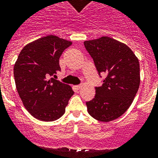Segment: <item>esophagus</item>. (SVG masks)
<instances>
[{
    "label": "esophagus",
    "mask_w": 158,
    "mask_h": 158,
    "mask_svg": "<svg viewBox=\"0 0 158 158\" xmlns=\"http://www.w3.org/2000/svg\"><path fill=\"white\" fill-rule=\"evenodd\" d=\"M75 87H76V89H78V90H79V89L82 87V85H77V86H75Z\"/></svg>",
    "instance_id": "obj_1"
}]
</instances>
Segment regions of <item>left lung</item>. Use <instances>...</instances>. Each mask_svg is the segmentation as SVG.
Masks as SVG:
<instances>
[{"label":"left lung","mask_w":158,"mask_h":158,"mask_svg":"<svg viewBox=\"0 0 158 158\" xmlns=\"http://www.w3.org/2000/svg\"><path fill=\"white\" fill-rule=\"evenodd\" d=\"M98 74L106 75L95 96L86 102L87 111L96 120L108 123L117 119L132 104L140 86L138 59L127 44L102 36L84 41Z\"/></svg>","instance_id":"obj_1"}]
</instances>
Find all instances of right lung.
Wrapping results in <instances>:
<instances>
[{
  "label": "right lung",
  "instance_id": "right-lung-1",
  "mask_svg": "<svg viewBox=\"0 0 158 158\" xmlns=\"http://www.w3.org/2000/svg\"><path fill=\"white\" fill-rule=\"evenodd\" d=\"M72 42L49 35L24 46L13 69L15 83L26 110L44 122L57 120L65 113L74 94L72 87L51 76H56L60 57Z\"/></svg>",
  "mask_w": 158,
  "mask_h": 158
}]
</instances>
